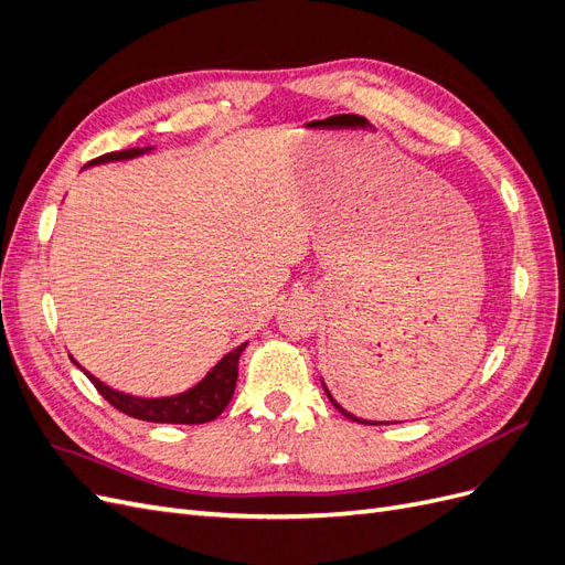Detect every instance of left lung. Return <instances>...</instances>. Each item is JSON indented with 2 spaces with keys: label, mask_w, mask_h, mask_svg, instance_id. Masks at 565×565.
Segmentation results:
<instances>
[{
  "label": "left lung",
  "mask_w": 565,
  "mask_h": 565,
  "mask_svg": "<svg viewBox=\"0 0 565 565\" xmlns=\"http://www.w3.org/2000/svg\"><path fill=\"white\" fill-rule=\"evenodd\" d=\"M322 386H324V384H322ZM324 393H328V398L332 401V405H334V407L339 409V413H341V415H344V417H349V419H353V422H358V424H380V422H365V419H361V417H353L351 413H347V409H344V407H341V405H339V403H337V401H334V398L330 396V391H328V388H324Z\"/></svg>",
  "instance_id": "obj_1"
}]
</instances>
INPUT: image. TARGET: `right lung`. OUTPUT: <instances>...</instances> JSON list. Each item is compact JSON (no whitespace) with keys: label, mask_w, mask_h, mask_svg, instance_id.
Segmentation results:
<instances>
[{"label":"right lung","mask_w":565,"mask_h":565,"mask_svg":"<svg viewBox=\"0 0 565 565\" xmlns=\"http://www.w3.org/2000/svg\"><path fill=\"white\" fill-rule=\"evenodd\" d=\"M141 152L146 150L129 148V150L106 152V156L92 160L89 164L129 160V158L141 156ZM245 347L247 344L237 347L235 351L221 358L216 367L198 386H193L185 393H179V396H172V398H136L106 386L104 382L92 377L89 372L87 377L92 380V384L96 386L100 396H104L115 409H119V413H125L129 417L143 419V422H158V424H204V422L216 419L231 403L235 382H237V361H241Z\"/></svg>","instance_id":"right-lung-1"}]
</instances>
